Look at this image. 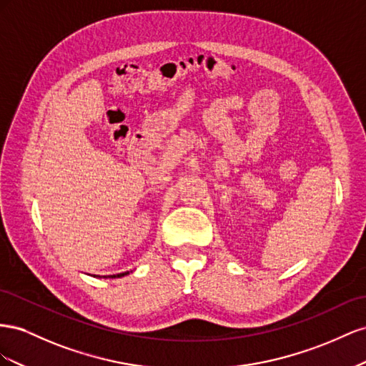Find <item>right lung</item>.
<instances>
[{"instance_id": "add662e5", "label": "right lung", "mask_w": 366, "mask_h": 366, "mask_svg": "<svg viewBox=\"0 0 366 366\" xmlns=\"http://www.w3.org/2000/svg\"><path fill=\"white\" fill-rule=\"evenodd\" d=\"M127 274H130L129 271H125V273H119V274H110V276H97V274H93V277H110V279H114V277H124V276H127Z\"/></svg>"}]
</instances>
